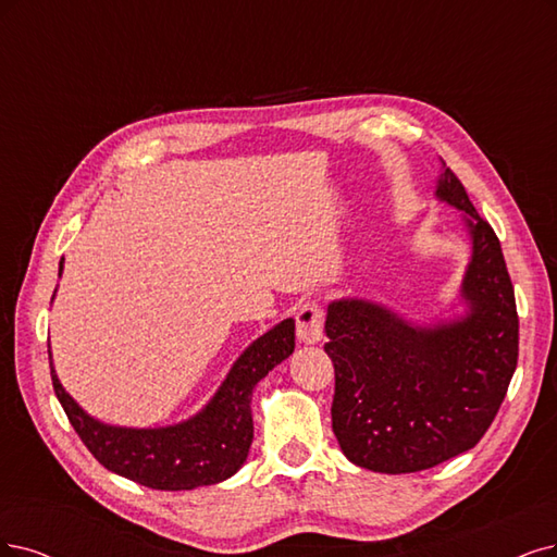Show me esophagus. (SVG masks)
Instances as JSON below:
<instances>
[{
	"label": "esophagus",
	"instance_id": "obj_1",
	"mask_svg": "<svg viewBox=\"0 0 557 557\" xmlns=\"http://www.w3.org/2000/svg\"><path fill=\"white\" fill-rule=\"evenodd\" d=\"M323 310L317 300H305L296 312V333L305 344H317L323 337Z\"/></svg>",
	"mask_w": 557,
	"mask_h": 557
}]
</instances>
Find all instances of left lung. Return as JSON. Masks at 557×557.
Returning <instances> with one entry per match:
<instances>
[{"instance_id":"1","label":"left lung","mask_w":557,"mask_h":557,"mask_svg":"<svg viewBox=\"0 0 557 557\" xmlns=\"http://www.w3.org/2000/svg\"><path fill=\"white\" fill-rule=\"evenodd\" d=\"M436 195L468 213L472 259L461 294L470 314L416 327L385 307L337 300L325 319L333 431L356 466L387 475L434 468L475 447L519 360L517 300L500 240L449 168Z\"/></svg>"}]
</instances>
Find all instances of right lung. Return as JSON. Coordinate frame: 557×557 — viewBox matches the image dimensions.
Segmentation results:
<instances>
[{
	"label": "right lung",
	"instance_id": "right-lung-1",
	"mask_svg": "<svg viewBox=\"0 0 557 557\" xmlns=\"http://www.w3.org/2000/svg\"><path fill=\"white\" fill-rule=\"evenodd\" d=\"M294 346L296 323L286 319L236 360L213 401L197 418L168 429L100 424L61 387L52 364L50 374L61 408L98 463L141 486L190 491L232 478L243 466L255 436L252 389L275 364L294 354Z\"/></svg>",
	"mask_w": 557,
	"mask_h": 557
}]
</instances>
